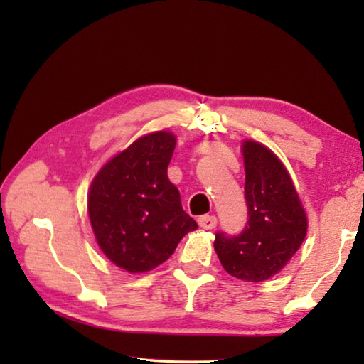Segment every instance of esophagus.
<instances>
[{
  "label": "esophagus",
  "instance_id": "34e87169",
  "mask_svg": "<svg viewBox=\"0 0 364 364\" xmlns=\"http://www.w3.org/2000/svg\"><path fill=\"white\" fill-rule=\"evenodd\" d=\"M197 223L204 230H213L217 226V217H213V215H202V217L197 218Z\"/></svg>",
  "mask_w": 364,
  "mask_h": 364
}]
</instances>
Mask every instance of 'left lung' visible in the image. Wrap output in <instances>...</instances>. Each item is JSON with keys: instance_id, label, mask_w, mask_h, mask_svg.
<instances>
[{"instance_id": "8db88e82", "label": "left lung", "mask_w": 364, "mask_h": 364, "mask_svg": "<svg viewBox=\"0 0 364 364\" xmlns=\"http://www.w3.org/2000/svg\"><path fill=\"white\" fill-rule=\"evenodd\" d=\"M247 225L237 236L215 234V252L234 278L260 282L286 267L306 236V213L281 160L267 146L244 141Z\"/></svg>"}]
</instances>
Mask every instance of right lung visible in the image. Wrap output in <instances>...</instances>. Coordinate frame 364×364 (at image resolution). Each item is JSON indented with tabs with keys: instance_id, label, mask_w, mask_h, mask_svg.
I'll use <instances>...</instances> for the list:
<instances>
[{
	"instance_id": "obj_1",
	"label": "right lung",
	"mask_w": 364,
	"mask_h": 364,
	"mask_svg": "<svg viewBox=\"0 0 364 364\" xmlns=\"http://www.w3.org/2000/svg\"><path fill=\"white\" fill-rule=\"evenodd\" d=\"M175 144L170 132L141 136L110 159L91 183L88 213L96 241L128 273L162 264L197 228L167 175Z\"/></svg>"
}]
</instances>
